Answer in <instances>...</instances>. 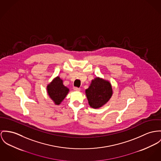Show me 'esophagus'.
Instances as JSON below:
<instances>
[{
    "label": "esophagus",
    "instance_id": "1",
    "mask_svg": "<svg viewBox=\"0 0 161 161\" xmlns=\"http://www.w3.org/2000/svg\"><path fill=\"white\" fill-rule=\"evenodd\" d=\"M74 90L75 91H80V88H78V87H74Z\"/></svg>",
    "mask_w": 161,
    "mask_h": 161
}]
</instances>
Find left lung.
Returning <instances> with one entry per match:
<instances>
[{"label": "left lung", "instance_id": "left-lung-1", "mask_svg": "<svg viewBox=\"0 0 161 161\" xmlns=\"http://www.w3.org/2000/svg\"><path fill=\"white\" fill-rule=\"evenodd\" d=\"M85 93L90 107L99 108L109 101L113 95V89L110 81L96 77L91 81Z\"/></svg>", "mask_w": 161, "mask_h": 161}]
</instances>
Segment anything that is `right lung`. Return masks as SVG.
<instances>
[{
	"instance_id": "obj_1",
	"label": "right lung",
	"mask_w": 161,
	"mask_h": 161,
	"mask_svg": "<svg viewBox=\"0 0 161 161\" xmlns=\"http://www.w3.org/2000/svg\"><path fill=\"white\" fill-rule=\"evenodd\" d=\"M47 89L50 98L57 105L61 104L69 92V89L63 85V80L59 76L47 85Z\"/></svg>"
}]
</instances>
